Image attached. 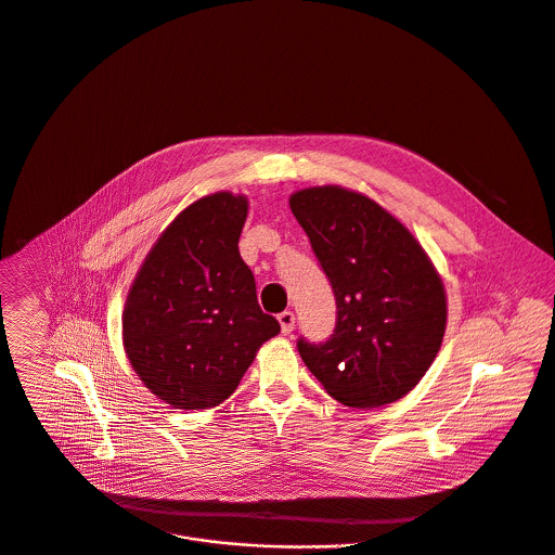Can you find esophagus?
Returning a JSON list of instances; mask_svg holds the SVG:
<instances>
[{
  "label": "esophagus",
  "mask_w": 555,
  "mask_h": 555,
  "mask_svg": "<svg viewBox=\"0 0 555 555\" xmlns=\"http://www.w3.org/2000/svg\"><path fill=\"white\" fill-rule=\"evenodd\" d=\"M278 321H280V325H282V334H291V332H293V327H295V314H293V310L280 312V314H278Z\"/></svg>",
  "instance_id": "obj_1"
}]
</instances>
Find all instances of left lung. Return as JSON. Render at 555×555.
Segmentation results:
<instances>
[{
  "mask_svg": "<svg viewBox=\"0 0 555 555\" xmlns=\"http://www.w3.org/2000/svg\"><path fill=\"white\" fill-rule=\"evenodd\" d=\"M291 210L323 269L336 325L297 349L340 403L379 408L412 390L434 362L447 323L440 278L414 236L382 206L340 186L306 189Z\"/></svg>",
  "mask_w": 555,
  "mask_h": 555,
  "instance_id": "obj_1",
  "label": "left lung"
}]
</instances>
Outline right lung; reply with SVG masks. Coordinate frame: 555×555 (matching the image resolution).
Masks as SVG:
<instances>
[{"label": "right lung", "mask_w": 555, "mask_h": 555, "mask_svg": "<svg viewBox=\"0 0 555 555\" xmlns=\"http://www.w3.org/2000/svg\"><path fill=\"white\" fill-rule=\"evenodd\" d=\"M247 199L215 193L176 217L147 254L124 310L126 353L145 386L180 410L225 401L280 334L238 238Z\"/></svg>", "instance_id": "1"}]
</instances>
